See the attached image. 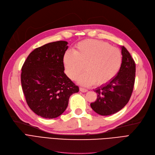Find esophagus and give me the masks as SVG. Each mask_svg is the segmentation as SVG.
<instances>
[{"mask_svg":"<svg viewBox=\"0 0 155 155\" xmlns=\"http://www.w3.org/2000/svg\"><path fill=\"white\" fill-rule=\"evenodd\" d=\"M79 91H81V92H87V91H88L87 89H86V88H82V87H80V88H79Z\"/></svg>","mask_w":155,"mask_h":155,"instance_id":"esophagus-1","label":"esophagus"}]
</instances>
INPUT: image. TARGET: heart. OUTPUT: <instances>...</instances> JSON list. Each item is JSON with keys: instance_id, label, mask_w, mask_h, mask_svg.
Instances as JSON below:
<instances>
[{"instance_id": "1", "label": "heart", "mask_w": 155, "mask_h": 155, "mask_svg": "<svg viewBox=\"0 0 155 155\" xmlns=\"http://www.w3.org/2000/svg\"><path fill=\"white\" fill-rule=\"evenodd\" d=\"M122 55L119 49L95 39L79 42L74 52L67 51L63 56L65 72L72 80L78 78L85 67L86 72L78 80L83 86L94 83L101 86L110 82L120 71Z\"/></svg>"}]
</instances>
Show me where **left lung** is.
Here are the masks:
<instances>
[{
	"label": "left lung",
	"instance_id": "obj_1",
	"mask_svg": "<svg viewBox=\"0 0 155 155\" xmlns=\"http://www.w3.org/2000/svg\"><path fill=\"white\" fill-rule=\"evenodd\" d=\"M121 48L122 63L120 71L110 82L96 89L97 100L91 104L93 110L100 115L109 116L120 111L129 102L133 93L135 62L124 46Z\"/></svg>",
	"mask_w": 155,
	"mask_h": 155
}]
</instances>
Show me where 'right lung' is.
Here are the masks:
<instances>
[{
  "mask_svg": "<svg viewBox=\"0 0 155 155\" xmlns=\"http://www.w3.org/2000/svg\"><path fill=\"white\" fill-rule=\"evenodd\" d=\"M67 44L59 41L35 48L21 69V85L27 104L45 118L62 114L70 96L79 92V87L64 72L63 56Z\"/></svg>",
  "mask_w": 155,
  "mask_h": 155,
  "instance_id": "right-lung-1",
  "label": "right lung"
}]
</instances>
